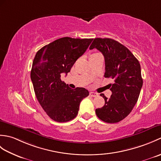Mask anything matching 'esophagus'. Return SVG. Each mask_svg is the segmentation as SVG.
<instances>
[{"label": "esophagus", "instance_id": "esophagus-1", "mask_svg": "<svg viewBox=\"0 0 161 161\" xmlns=\"http://www.w3.org/2000/svg\"><path fill=\"white\" fill-rule=\"evenodd\" d=\"M90 95L91 97H97L98 96V94L97 93H95V92H90Z\"/></svg>", "mask_w": 161, "mask_h": 161}]
</instances>
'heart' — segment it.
<instances>
[{
  "instance_id": "b5f03b06",
  "label": "heart",
  "mask_w": 161,
  "mask_h": 161,
  "mask_svg": "<svg viewBox=\"0 0 161 161\" xmlns=\"http://www.w3.org/2000/svg\"><path fill=\"white\" fill-rule=\"evenodd\" d=\"M97 54V53H95V54ZM93 54H92V55H93Z\"/></svg>"
}]
</instances>
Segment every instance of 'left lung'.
<instances>
[{"instance_id":"1","label":"left lung","mask_w":161,"mask_h":161,"mask_svg":"<svg viewBox=\"0 0 161 161\" xmlns=\"http://www.w3.org/2000/svg\"><path fill=\"white\" fill-rule=\"evenodd\" d=\"M93 48L104 57V77L114 80V84H109L111 97L101 93L105 104L95 109V113L105 122H118L131 112L138 101L143 83L141 65L127 47L114 39L95 38L89 47Z\"/></svg>"}]
</instances>
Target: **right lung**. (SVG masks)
<instances>
[{
  "label": "right lung",
  "instance_id": "1",
  "mask_svg": "<svg viewBox=\"0 0 161 161\" xmlns=\"http://www.w3.org/2000/svg\"><path fill=\"white\" fill-rule=\"evenodd\" d=\"M93 39L63 37L43 46L34 59L30 77L39 104L47 115L58 122L76 117L81 101L89 95L84 88L72 89L61 80L86 52Z\"/></svg>",
  "mask_w": 161,
  "mask_h": 161
}]
</instances>
